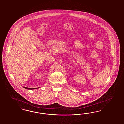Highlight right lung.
I'll use <instances>...</instances> for the list:
<instances>
[{
    "mask_svg": "<svg viewBox=\"0 0 124 124\" xmlns=\"http://www.w3.org/2000/svg\"><path fill=\"white\" fill-rule=\"evenodd\" d=\"M24 88L26 89H28V90H34V89H38L39 88H27V87H23Z\"/></svg>",
    "mask_w": 124,
    "mask_h": 124,
    "instance_id": "right-lung-1",
    "label": "right lung"
}]
</instances>
